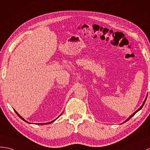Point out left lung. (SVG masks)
Segmentation results:
<instances>
[{
	"label": "left lung",
	"instance_id": "1",
	"mask_svg": "<svg viewBox=\"0 0 150 150\" xmlns=\"http://www.w3.org/2000/svg\"><path fill=\"white\" fill-rule=\"evenodd\" d=\"M146 98H147V96H146V98H145V100H144V102H143V103H142V105H141V106L140 107V108H139V109L138 110H137L136 111H135V112H134L133 114H132L131 115V116H130L129 117H128V119H127V120L126 121H125V122H123V123H125V122H127V121H128V120H129L130 119V118H131V117H132V116H134V115L135 114V113H137V112H138V111H139V110H141V109H142V107H143V105H144V103H145V102H146Z\"/></svg>",
	"mask_w": 150,
	"mask_h": 150
}]
</instances>
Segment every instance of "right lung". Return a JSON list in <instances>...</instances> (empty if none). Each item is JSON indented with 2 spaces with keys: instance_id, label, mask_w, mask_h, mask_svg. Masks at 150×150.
Segmentation results:
<instances>
[{
  "instance_id": "obj_1",
  "label": "right lung",
  "mask_w": 150,
  "mask_h": 150,
  "mask_svg": "<svg viewBox=\"0 0 150 150\" xmlns=\"http://www.w3.org/2000/svg\"><path fill=\"white\" fill-rule=\"evenodd\" d=\"M15 112H16V113L17 114V115H18V116H19V117H20L21 118V119H22V120H23L24 121H25V122H26V123H29V122H28V121H27L26 120H24V119H23V117H22V116H20V115H19V114H18V112H16V111H15ZM60 116H61V115H60ZM58 117H57V118H58ZM55 120H56V119H55V120H54V121H50V122H49V123H37V124H38V125H47V124H50V123H53V122H54V121H55Z\"/></svg>"
}]
</instances>
